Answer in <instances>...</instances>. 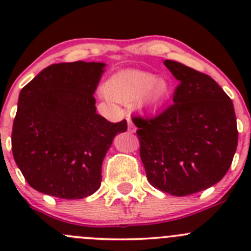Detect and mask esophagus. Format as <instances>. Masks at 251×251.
Listing matches in <instances>:
<instances>
[{
	"label": "esophagus",
	"instance_id": "34e87169",
	"mask_svg": "<svg viewBox=\"0 0 251 251\" xmlns=\"http://www.w3.org/2000/svg\"><path fill=\"white\" fill-rule=\"evenodd\" d=\"M127 125H128V127H127L128 132H131V133L135 132L136 127H135V125H133V123H132V120H131L130 116H128V118H127Z\"/></svg>",
	"mask_w": 251,
	"mask_h": 251
}]
</instances>
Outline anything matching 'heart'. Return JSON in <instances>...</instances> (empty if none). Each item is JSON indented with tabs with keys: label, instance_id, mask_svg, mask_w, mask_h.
I'll return each instance as SVG.
<instances>
[{
	"label": "heart",
	"instance_id": "heart-1",
	"mask_svg": "<svg viewBox=\"0 0 251 251\" xmlns=\"http://www.w3.org/2000/svg\"><path fill=\"white\" fill-rule=\"evenodd\" d=\"M104 93L115 102L130 104L141 98L146 109H158L170 96V85L165 78H156L143 70H124L113 75L104 85Z\"/></svg>",
	"mask_w": 251,
	"mask_h": 251
}]
</instances>
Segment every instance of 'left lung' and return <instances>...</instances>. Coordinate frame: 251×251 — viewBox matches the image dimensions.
I'll list each match as a JSON object with an SVG mask.
<instances>
[{
	"instance_id": "1",
	"label": "left lung",
	"mask_w": 251,
	"mask_h": 251,
	"mask_svg": "<svg viewBox=\"0 0 251 251\" xmlns=\"http://www.w3.org/2000/svg\"><path fill=\"white\" fill-rule=\"evenodd\" d=\"M164 65L179 81L174 103L154 118L132 121L149 183L171 196H191L221 181L231 166L238 144L233 103L209 75L174 60Z\"/></svg>"
}]
</instances>
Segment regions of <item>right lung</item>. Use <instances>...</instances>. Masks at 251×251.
Wrapping results in <instances>:
<instances>
[{
    "mask_svg": "<svg viewBox=\"0 0 251 251\" xmlns=\"http://www.w3.org/2000/svg\"><path fill=\"white\" fill-rule=\"evenodd\" d=\"M105 64L59 63L45 68L18 100L12 151L27 183L62 199H82L102 182V163L126 120L109 123L93 97Z\"/></svg>",
    "mask_w": 251,
    "mask_h": 251,
    "instance_id": "add662e5",
    "label": "right lung"
}]
</instances>
